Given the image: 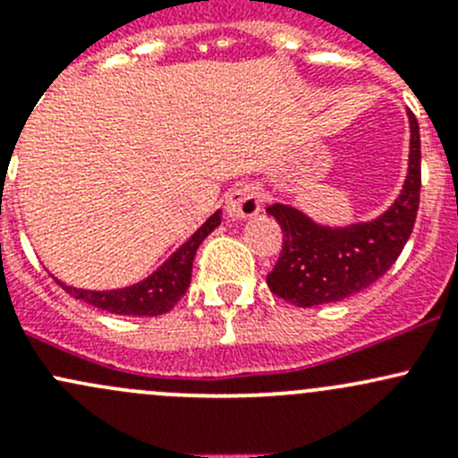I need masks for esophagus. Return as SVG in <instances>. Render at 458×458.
I'll list each match as a JSON object with an SVG mask.
<instances>
[{
	"mask_svg": "<svg viewBox=\"0 0 458 458\" xmlns=\"http://www.w3.org/2000/svg\"><path fill=\"white\" fill-rule=\"evenodd\" d=\"M263 195L255 183H242L225 199V215L230 219H250L261 212Z\"/></svg>",
	"mask_w": 458,
	"mask_h": 458,
	"instance_id": "1",
	"label": "esophagus"
}]
</instances>
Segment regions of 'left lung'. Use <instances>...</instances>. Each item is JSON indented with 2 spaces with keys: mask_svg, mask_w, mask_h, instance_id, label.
<instances>
[{
  "mask_svg": "<svg viewBox=\"0 0 458 458\" xmlns=\"http://www.w3.org/2000/svg\"><path fill=\"white\" fill-rule=\"evenodd\" d=\"M410 119L408 174L394 203L370 221L321 225L306 212L275 203L267 215L284 230V248L267 275V288L297 308L341 301L370 288L396 261L412 234L421 195V137Z\"/></svg>",
  "mask_w": 458,
  "mask_h": 458,
  "instance_id": "left-lung-1",
  "label": "left lung"
}]
</instances>
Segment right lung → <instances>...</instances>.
Listing matches in <instances>:
<instances>
[{"mask_svg":"<svg viewBox=\"0 0 458 458\" xmlns=\"http://www.w3.org/2000/svg\"><path fill=\"white\" fill-rule=\"evenodd\" d=\"M221 224V210L208 216L206 224L188 239L183 246H179L150 276L140 281L135 285H126V288L117 290H84L72 288V285L62 284L71 297L80 299V301L90 303V306L99 308V310L113 312V315H126V317H157L164 312L173 310L174 303L186 294L188 285H191L192 276V261H195L197 248L201 246L203 239Z\"/></svg>","mask_w":458,"mask_h":458,"instance_id":"right-lung-1","label":"right lung"}]
</instances>
